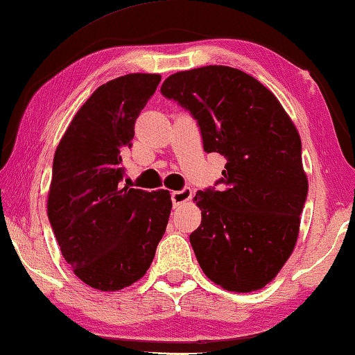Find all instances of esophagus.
<instances>
[{"mask_svg":"<svg viewBox=\"0 0 355 355\" xmlns=\"http://www.w3.org/2000/svg\"><path fill=\"white\" fill-rule=\"evenodd\" d=\"M191 198H193V189L191 188H183L180 191H173L172 193V205L173 207H180L184 202H188Z\"/></svg>","mask_w":355,"mask_h":355,"instance_id":"1","label":"esophagus"}]
</instances>
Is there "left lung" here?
<instances>
[{"label":"left lung","instance_id":"1","mask_svg":"<svg viewBox=\"0 0 355 355\" xmlns=\"http://www.w3.org/2000/svg\"><path fill=\"white\" fill-rule=\"evenodd\" d=\"M161 93L198 120L207 153L227 159L221 188L194 198L202 221L189 241L200 268L227 291L262 289L294 251L308 194L294 123L270 89L229 66L177 72Z\"/></svg>","mask_w":355,"mask_h":355}]
</instances>
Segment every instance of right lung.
<instances>
[{
	"label": "right lung",
	"mask_w": 355,
	"mask_h": 355,
	"mask_svg": "<svg viewBox=\"0 0 355 355\" xmlns=\"http://www.w3.org/2000/svg\"><path fill=\"white\" fill-rule=\"evenodd\" d=\"M159 82L157 74H128L101 85L55 151L49 221L66 262L93 289L118 291L142 278L166 232L168 191L120 184L121 151Z\"/></svg>",
	"instance_id": "add662e5"
}]
</instances>
